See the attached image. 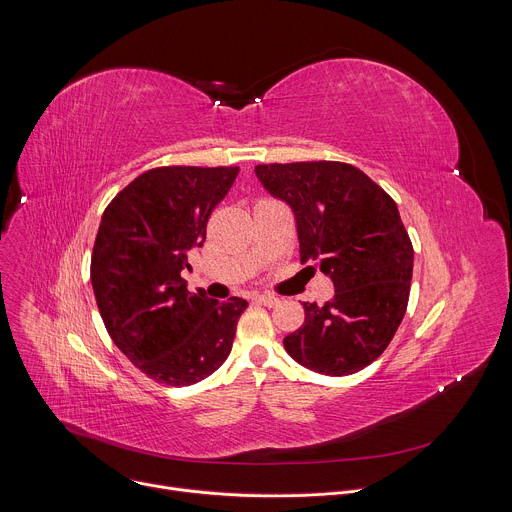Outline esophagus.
<instances>
[{"mask_svg":"<svg viewBox=\"0 0 512 512\" xmlns=\"http://www.w3.org/2000/svg\"><path fill=\"white\" fill-rule=\"evenodd\" d=\"M255 302H257V304H263V306H267V308H275V306H279V298L269 296V294L255 296Z\"/></svg>","mask_w":512,"mask_h":512,"instance_id":"esophagus-1","label":"esophagus"}]
</instances>
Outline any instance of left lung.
Instances as JSON below:
<instances>
[{
    "label": "left lung",
    "mask_w": 512,
    "mask_h": 512,
    "mask_svg": "<svg viewBox=\"0 0 512 512\" xmlns=\"http://www.w3.org/2000/svg\"><path fill=\"white\" fill-rule=\"evenodd\" d=\"M263 188L296 216L302 263L334 283L324 306L304 302L302 328L283 338L302 367L328 377L358 373L393 340L409 302L413 245L395 200L342 162L259 164Z\"/></svg>",
    "instance_id": "left-lung-1"
}]
</instances>
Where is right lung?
Masks as SVG:
<instances>
[{"instance_id": "add662e5", "label": "right lung", "mask_w": 512, "mask_h": 512, "mask_svg": "<svg viewBox=\"0 0 512 512\" xmlns=\"http://www.w3.org/2000/svg\"><path fill=\"white\" fill-rule=\"evenodd\" d=\"M237 174L233 166L154 168L103 212L91 255L95 300L111 340L156 383L194 385L233 348L247 302L190 294L180 271Z\"/></svg>"}]
</instances>
